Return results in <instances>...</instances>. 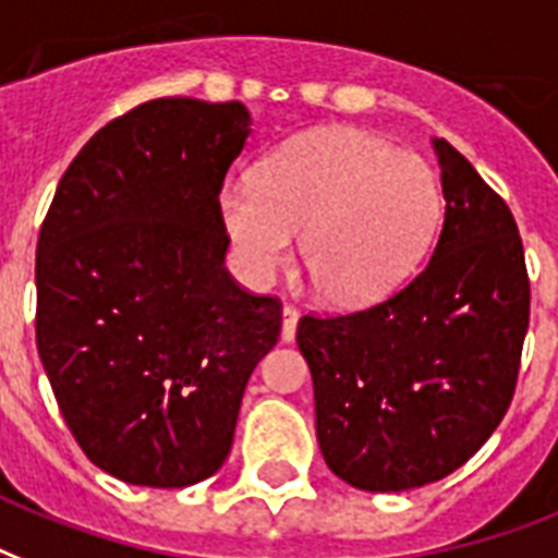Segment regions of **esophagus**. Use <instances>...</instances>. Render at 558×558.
<instances>
[{"mask_svg": "<svg viewBox=\"0 0 558 558\" xmlns=\"http://www.w3.org/2000/svg\"><path fill=\"white\" fill-rule=\"evenodd\" d=\"M296 319H300L296 308L284 305V308H282V340H284V343H291V340L296 338Z\"/></svg>", "mask_w": 558, "mask_h": 558, "instance_id": "esophagus-1", "label": "esophagus"}]
</instances>
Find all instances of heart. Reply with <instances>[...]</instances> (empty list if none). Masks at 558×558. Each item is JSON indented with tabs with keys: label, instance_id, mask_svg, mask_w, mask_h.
<instances>
[{
	"label": "heart",
	"instance_id": "1",
	"mask_svg": "<svg viewBox=\"0 0 558 558\" xmlns=\"http://www.w3.org/2000/svg\"><path fill=\"white\" fill-rule=\"evenodd\" d=\"M218 209L250 282H270L300 235V265L319 300L361 308L413 270L439 189L413 154L355 128H323L270 150L253 183L220 185Z\"/></svg>",
	"mask_w": 558,
	"mask_h": 558
}]
</instances>
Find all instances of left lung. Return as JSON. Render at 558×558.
I'll return each instance as SVG.
<instances>
[{"mask_svg":"<svg viewBox=\"0 0 558 558\" xmlns=\"http://www.w3.org/2000/svg\"><path fill=\"white\" fill-rule=\"evenodd\" d=\"M434 150L445 220L430 262L373 308L296 326L319 451L364 492L416 489L477 454L509 410L530 326L512 211L454 145Z\"/></svg>","mask_w":558,"mask_h":558,"instance_id":"obj_1","label":"left lung"}]
</instances>
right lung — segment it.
Returning <instances> with one entry per match:
<instances>
[{
    "label": "right lung",
    "instance_id": "obj_1",
    "mask_svg": "<svg viewBox=\"0 0 558 558\" xmlns=\"http://www.w3.org/2000/svg\"><path fill=\"white\" fill-rule=\"evenodd\" d=\"M250 136L241 101L157 98L95 133L37 241V352L98 469L183 489L218 472L282 302L223 267L218 194Z\"/></svg>",
    "mask_w": 558,
    "mask_h": 558
}]
</instances>
